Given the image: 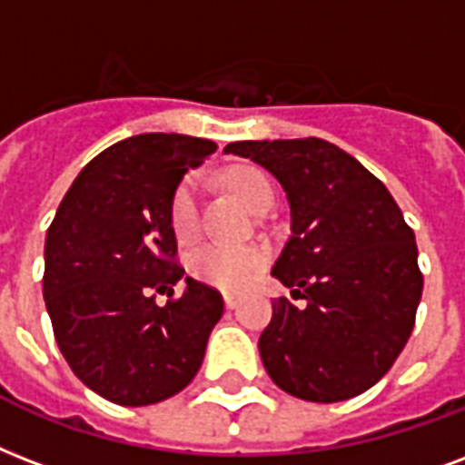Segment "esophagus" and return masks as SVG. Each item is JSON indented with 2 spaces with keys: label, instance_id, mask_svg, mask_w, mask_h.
Here are the masks:
<instances>
[{
  "label": "esophagus",
  "instance_id": "esophagus-1",
  "mask_svg": "<svg viewBox=\"0 0 465 465\" xmlns=\"http://www.w3.org/2000/svg\"><path fill=\"white\" fill-rule=\"evenodd\" d=\"M224 304H226V310H233L236 304H239V300L233 295H224Z\"/></svg>",
  "mask_w": 465,
  "mask_h": 465
}]
</instances>
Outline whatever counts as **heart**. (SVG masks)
Returning a JSON list of instances; mask_svg holds the SVG:
<instances>
[{
    "mask_svg": "<svg viewBox=\"0 0 465 465\" xmlns=\"http://www.w3.org/2000/svg\"><path fill=\"white\" fill-rule=\"evenodd\" d=\"M226 185L239 194L241 202L253 212H268L275 202V187L263 170L239 165L224 175ZM170 229L177 241L194 239L200 229V177L187 175L177 185L170 202ZM265 251L261 246H232V243H204L190 253V272L204 285L239 292L258 272L263 271Z\"/></svg>",
    "mask_w": 465,
    "mask_h": 465,
    "instance_id": "1",
    "label": "heart"
}]
</instances>
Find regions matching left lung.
<instances>
[{"label": "left lung", "mask_w": 465, "mask_h": 465, "mask_svg": "<svg viewBox=\"0 0 465 465\" xmlns=\"http://www.w3.org/2000/svg\"><path fill=\"white\" fill-rule=\"evenodd\" d=\"M290 202L292 236L272 275L307 300H272L258 339L280 390L310 402H341L373 388L412 334L421 300L414 232L388 187L324 138L236 141Z\"/></svg>", "instance_id": "obj_1"}]
</instances>
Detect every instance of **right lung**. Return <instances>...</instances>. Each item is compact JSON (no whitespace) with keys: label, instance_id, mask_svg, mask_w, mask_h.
<instances>
[{"label":"right lung","instance_id":"add662e5","mask_svg":"<svg viewBox=\"0 0 465 465\" xmlns=\"http://www.w3.org/2000/svg\"><path fill=\"white\" fill-rule=\"evenodd\" d=\"M217 151L185 134H138L92 158L45 233L44 297L73 373L109 402L143 407L190 385L224 300L177 265L170 202ZM168 294L163 308L154 302Z\"/></svg>","mask_w":465,"mask_h":465}]
</instances>
